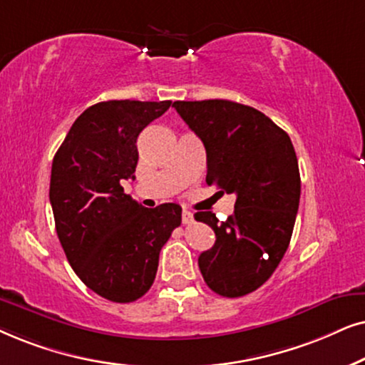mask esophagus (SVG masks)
<instances>
[{
	"label": "esophagus",
	"instance_id": "1",
	"mask_svg": "<svg viewBox=\"0 0 365 365\" xmlns=\"http://www.w3.org/2000/svg\"><path fill=\"white\" fill-rule=\"evenodd\" d=\"M182 222H183V225H190V223L193 222V213L190 210H183Z\"/></svg>",
	"mask_w": 365,
	"mask_h": 365
}]
</instances>
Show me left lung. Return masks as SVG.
Returning <instances> with one entry per match:
<instances>
[{"label":"left lung","mask_w":365,"mask_h":365,"mask_svg":"<svg viewBox=\"0 0 365 365\" xmlns=\"http://www.w3.org/2000/svg\"><path fill=\"white\" fill-rule=\"evenodd\" d=\"M175 110L203 142L207 183L235 193L225 222L197 212L215 232L202 252L203 280L223 297L254 292L274 274L287 252L300 200L297 155L290 137L269 116L228 100L175 101Z\"/></svg>","instance_id":"1"}]
</instances>
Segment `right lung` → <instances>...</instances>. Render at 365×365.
<instances>
[{"instance_id":"obj_1","label":"right lung","mask_w":365,"mask_h":365,"mask_svg":"<svg viewBox=\"0 0 365 365\" xmlns=\"http://www.w3.org/2000/svg\"><path fill=\"white\" fill-rule=\"evenodd\" d=\"M172 101L110 100L86 108L53 158L50 202L60 244L86 287L133 302L152 287L182 207L145 208L123 192L135 180L137 138Z\"/></svg>"}]
</instances>
